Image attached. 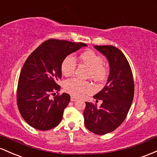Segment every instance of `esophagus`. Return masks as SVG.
I'll return each instance as SVG.
<instances>
[{
	"label": "esophagus",
	"instance_id": "34e87169",
	"mask_svg": "<svg viewBox=\"0 0 157 157\" xmlns=\"http://www.w3.org/2000/svg\"><path fill=\"white\" fill-rule=\"evenodd\" d=\"M70 100H71L72 101H75L77 100V98L75 97V96H71V98H70Z\"/></svg>",
	"mask_w": 157,
	"mask_h": 157
}]
</instances>
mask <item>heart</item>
I'll use <instances>...</instances> for the list:
<instances>
[{
  "mask_svg": "<svg viewBox=\"0 0 157 157\" xmlns=\"http://www.w3.org/2000/svg\"><path fill=\"white\" fill-rule=\"evenodd\" d=\"M81 63L89 67L88 75L97 82H103L108 75L109 70L103 64V59L92 50H87L78 56ZM76 67L75 60L72 56H67L61 65V73L65 76H69L75 72ZM64 90L67 93L74 96H83L84 93L92 92L93 85L89 82H84L76 78H72L65 82Z\"/></svg>",
  "mask_w": 157,
  "mask_h": 157,
  "instance_id": "b5f03b06",
  "label": "heart"
}]
</instances>
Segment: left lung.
<instances>
[{
	"instance_id": "8db88e82",
	"label": "left lung",
	"mask_w": 157,
	"mask_h": 157,
	"mask_svg": "<svg viewBox=\"0 0 157 157\" xmlns=\"http://www.w3.org/2000/svg\"><path fill=\"white\" fill-rule=\"evenodd\" d=\"M94 47L106 56L110 74L105 87L93 96L101 100V106L85 102L84 124L90 131L104 135L117 129L125 119L133 99L134 82L131 66L120 50L109 45Z\"/></svg>"
}]
</instances>
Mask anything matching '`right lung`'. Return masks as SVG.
I'll list each match as a JSON object with an SVG mask.
<instances>
[{
	"mask_svg": "<svg viewBox=\"0 0 157 157\" xmlns=\"http://www.w3.org/2000/svg\"><path fill=\"white\" fill-rule=\"evenodd\" d=\"M86 46L84 43L49 39L27 58L19 75L17 105L29 125L39 131H47L61 122L70 101V95L62 93L52 99L50 96L61 89L56 82L61 78L63 60Z\"/></svg>",
	"mask_w": 157,
	"mask_h": 157,
	"instance_id": "add662e5",
	"label": "right lung"
}]
</instances>
